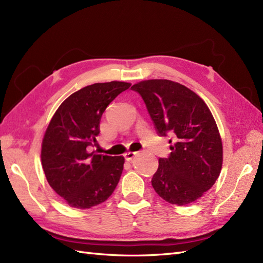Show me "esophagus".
<instances>
[{
	"label": "esophagus",
	"instance_id": "obj_1",
	"mask_svg": "<svg viewBox=\"0 0 263 263\" xmlns=\"http://www.w3.org/2000/svg\"><path fill=\"white\" fill-rule=\"evenodd\" d=\"M136 155H137V152H128V153H126V154H125V159L129 161V160H132Z\"/></svg>",
	"mask_w": 263,
	"mask_h": 263
}]
</instances>
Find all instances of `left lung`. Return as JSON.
<instances>
[{
    "instance_id": "left-lung-1",
    "label": "left lung",
    "mask_w": 263,
    "mask_h": 263,
    "mask_svg": "<svg viewBox=\"0 0 263 263\" xmlns=\"http://www.w3.org/2000/svg\"><path fill=\"white\" fill-rule=\"evenodd\" d=\"M132 89L143 98L159 136H170V155L159 158L152 184L169 203L196 201L218 179L222 143L208 106L193 90L168 80H149Z\"/></svg>"
}]
</instances>
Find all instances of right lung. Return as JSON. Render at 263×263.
Returning <instances> with one entry per match:
<instances>
[{"label": "right lung", "instance_id": "right-lung-1", "mask_svg": "<svg viewBox=\"0 0 263 263\" xmlns=\"http://www.w3.org/2000/svg\"><path fill=\"white\" fill-rule=\"evenodd\" d=\"M129 83H96L75 91L55 111L42 143V166L56 194L70 207L88 209L107 200L124 169L123 156L90 153L105 109Z\"/></svg>", "mask_w": 263, "mask_h": 263}]
</instances>
